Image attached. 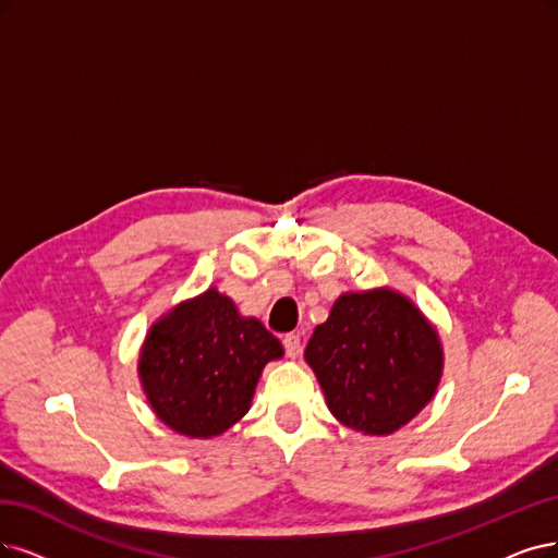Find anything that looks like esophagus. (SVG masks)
Returning a JSON list of instances; mask_svg holds the SVG:
<instances>
[{"mask_svg":"<svg viewBox=\"0 0 558 558\" xmlns=\"http://www.w3.org/2000/svg\"><path fill=\"white\" fill-rule=\"evenodd\" d=\"M282 347H284L287 356L296 359V356L301 354V338H299L296 333H287V336L282 338Z\"/></svg>","mask_w":558,"mask_h":558,"instance_id":"esophagus-1","label":"esophagus"}]
</instances>
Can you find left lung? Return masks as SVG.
Instances as JSON below:
<instances>
[{
    "instance_id": "1",
    "label": "left lung",
    "mask_w": 558,
    "mask_h": 558,
    "mask_svg": "<svg viewBox=\"0 0 558 558\" xmlns=\"http://www.w3.org/2000/svg\"><path fill=\"white\" fill-rule=\"evenodd\" d=\"M331 414L363 435H393L435 398L437 328L396 290L347 292L305 347Z\"/></svg>"
}]
</instances>
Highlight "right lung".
Here are the masks:
<instances>
[{
	"label": "right lung",
	"mask_w": 558,
	"mask_h": 558,
	"mask_svg": "<svg viewBox=\"0 0 558 558\" xmlns=\"http://www.w3.org/2000/svg\"><path fill=\"white\" fill-rule=\"evenodd\" d=\"M282 354L259 319L241 317L234 301L211 287L149 328L137 373L165 425L209 439L247 414L264 365Z\"/></svg>",
	"instance_id": "obj_1"
}]
</instances>
